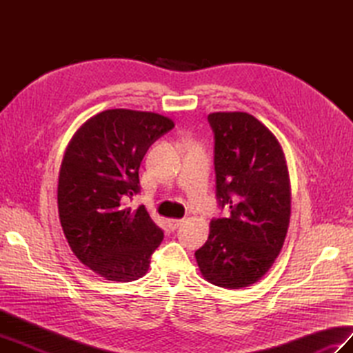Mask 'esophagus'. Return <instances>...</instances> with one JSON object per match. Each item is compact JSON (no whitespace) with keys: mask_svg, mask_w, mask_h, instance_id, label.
<instances>
[{"mask_svg":"<svg viewBox=\"0 0 353 353\" xmlns=\"http://www.w3.org/2000/svg\"><path fill=\"white\" fill-rule=\"evenodd\" d=\"M183 222H184L183 219H169L168 223H169V228L170 230H176Z\"/></svg>","mask_w":353,"mask_h":353,"instance_id":"obj_1","label":"esophagus"}]
</instances>
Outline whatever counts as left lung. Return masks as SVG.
Wrapping results in <instances>:
<instances>
[{
    "label": "left lung",
    "mask_w": 353,
    "mask_h": 353,
    "mask_svg": "<svg viewBox=\"0 0 353 353\" xmlns=\"http://www.w3.org/2000/svg\"><path fill=\"white\" fill-rule=\"evenodd\" d=\"M215 138L216 200L228 216L213 218L196 250L205 279L223 288L248 287L268 272L290 221V179L280 143L243 112L208 116Z\"/></svg>",
    "instance_id": "left-lung-1"
}]
</instances>
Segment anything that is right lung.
Wrapping results in <instances>:
<instances>
[{"label": "right lung", "mask_w": 353, "mask_h": 353, "mask_svg": "<svg viewBox=\"0 0 353 353\" xmlns=\"http://www.w3.org/2000/svg\"><path fill=\"white\" fill-rule=\"evenodd\" d=\"M174 128L162 114L112 109L85 122L63 157L57 203L72 252L91 271L112 281L143 276L163 240L140 193L141 160L157 138Z\"/></svg>", "instance_id": "right-lung-1"}]
</instances>
